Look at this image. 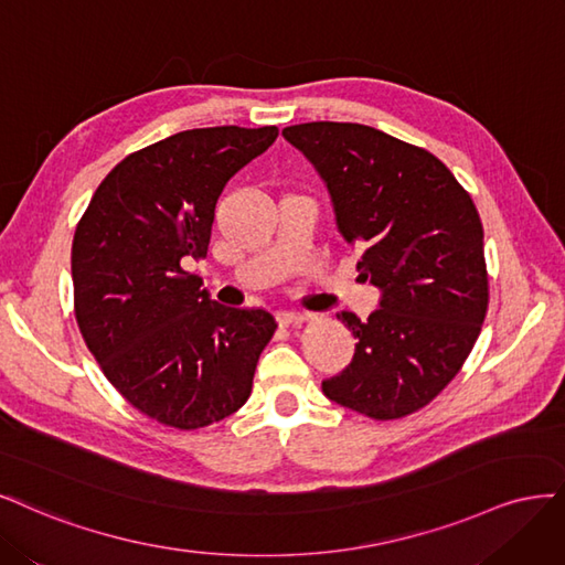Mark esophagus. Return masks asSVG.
Segmentation results:
<instances>
[{"instance_id":"1","label":"esophagus","mask_w":565,"mask_h":565,"mask_svg":"<svg viewBox=\"0 0 565 565\" xmlns=\"http://www.w3.org/2000/svg\"><path fill=\"white\" fill-rule=\"evenodd\" d=\"M277 319L281 326H300L307 321V315L305 312H279Z\"/></svg>"}]
</instances>
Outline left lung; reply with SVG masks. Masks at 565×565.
<instances>
[{
    "instance_id": "8db88e82",
    "label": "left lung",
    "mask_w": 565,
    "mask_h": 565,
    "mask_svg": "<svg viewBox=\"0 0 565 565\" xmlns=\"http://www.w3.org/2000/svg\"><path fill=\"white\" fill-rule=\"evenodd\" d=\"M281 136L312 163L335 227L380 290L369 319L340 312L356 350L321 382L331 402L373 420L427 406L458 375L488 309L483 227L471 196L427 150L373 126L309 121Z\"/></svg>"
}]
</instances>
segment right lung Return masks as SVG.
<instances>
[{"mask_svg":"<svg viewBox=\"0 0 565 565\" xmlns=\"http://www.w3.org/2000/svg\"><path fill=\"white\" fill-rule=\"evenodd\" d=\"M277 126L190 129L105 175L72 242L79 331L119 394L152 420L199 429L239 411L277 321L225 307L185 265L206 258L227 180Z\"/></svg>","mask_w":565,"mask_h":565,"instance_id":"obj_1","label":"right lung"}]
</instances>
